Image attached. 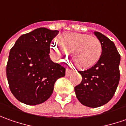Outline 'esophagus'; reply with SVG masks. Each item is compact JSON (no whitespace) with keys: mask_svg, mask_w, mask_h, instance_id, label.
<instances>
[{"mask_svg":"<svg viewBox=\"0 0 126 126\" xmlns=\"http://www.w3.org/2000/svg\"><path fill=\"white\" fill-rule=\"evenodd\" d=\"M70 72H71V70H70V69H68V68H66V70H65V76H70Z\"/></svg>","mask_w":126,"mask_h":126,"instance_id":"obj_1","label":"esophagus"}]
</instances>
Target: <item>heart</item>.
Returning <instances> with one entry per match:
<instances>
[{
  "label": "heart",
  "instance_id": "1",
  "mask_svg": "<svg viewBox=\"0 0 126 126\" xmlns=\"http://www.w3.org/2000/svg\"><path fill=\"white\" fill-rule=\"evenodd\" d=\"M51 51L55 59L59 61L66 59L69 51H71L78 67L89 68L99 61L102 47L97 37L87 34L70 33L62 35L61 40L56 38L53 42Z\"/></svg>",
  "mask_w": 126,
  "mask_h": 126
}]
</instances>
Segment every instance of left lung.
Listing matches in <instances>:
<instances>
[{
  "instance_id": "obj_1",
  "label": "left lung",
  "mask_w": 126,
  "mask_h": 126,
  "mask_svg": "<svg viewBox=\"0 0 126 126\" xmlns=\"http://www.w3.org/2000/svg\"><path fill=\"white\" fill-rule=\"evenodd\" d=\"M102 44V55L93 67L79 71L81 82L75 87L77 98L85 106L105 105L114 95L120 79L121 56L114 43L100 32H94Z\"/></svg>"
}]
</instances>
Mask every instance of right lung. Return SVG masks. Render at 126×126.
Segmentation results:
<instances>
[{
  "mask_svg": "<svg viewBox=\"0 0 126 126\" xmlns=\"http://www.w3.org/2000/svg\"><path fill=\"white\" fill-rule=\"evenodd\" d=\"M59 31L39 28L21 35L12 47L6 67L12 93L28 105L45 102L56 81L65 75V68L49 56L51 40Z\"/></svg>",
  "mask_w": 126,
  "mask_h": 126,
  "instance_id": "obj_1",
  "label": "right lung"
}]
</instances>
